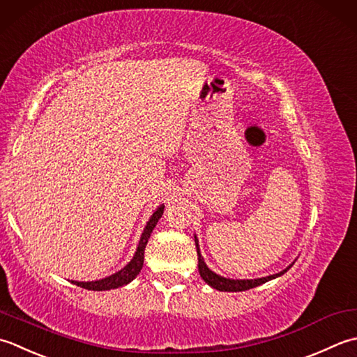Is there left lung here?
Segmentation results:
<instances>
[{"label":"left lung","mask_w":357,"mask_h":357,"mask_svg":"<svg viewBox=\"0 0 357 357\" xmlns=\"http://www.w3.org/2000/svg\"><path fill=\"white\" fill-rule=\"evenodd\" d=\"M195 240V248H197V256H199V273L200 278L205 280L209 287H213L217 291H228V293H237V291H246L251 288H256L261 283H265L268 280H273L275 278H280L282 274H285L291 266L294 265V261L289 266H287L285 270L278 273V274H271L266 275V278H259V279H229V278H223V275L214 273L213 270H209L208 265L205 264V259L200 254V246H199V238L197 236H194Z\"/></svg>","instance_id":"1"}]
</instances>
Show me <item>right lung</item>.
Returning a JSON list of instances; mask_svg holds the SVG:
<instances>
[{
    "label": "right lung",
    "instance_id": "right-lung-1",
    "mask_svg": "<svg viewBox=\"0 0 357 357\" xmlns=\"http://www.w3.org/2000/svg\"><path fill=\"white\" fill-rule=\"evenodd\" d=\"M165 211V205H160L152 215L149 217V220L146 223V227H144L143 232H142V237H140V242L137 245V250L134 257L130 259L129 264L126 266H123L120 271L114 273L111 275H107L105 279H100V280H91V282H78V280H72V283L77 287H82L86 289H92V291H106V289H115V288H120L123 285H128L129 282H132L138 273L142 271L143 268V260H144V248H146L148 245V240L151 237V232L154 231L157 222L160 220V217H162Z\"/></svg>",
    "mask_w": 357,
    "mask_h": 357
}]
</instances>
